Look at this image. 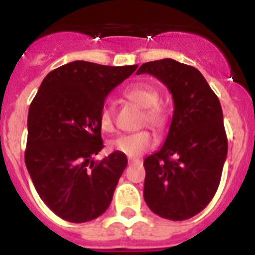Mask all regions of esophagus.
Instances as JSON below:
<instances>
[{"instance_id": "obj_1", "label": "esophagus", "mask_w": 255, "mask_h": 255, "mask_svg": "<svg viewBox=\"0 0 255 255\" xmlns=\"http://www.w3.org/2000/svg\"><path fill=\"white\" fill-rule=\"evenodd\" d=\"M139 162H140V161H139V159H134V158H129V159H128V163H129V164L139 163Z\"/></svg>"}]
</instances>
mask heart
<instances>
[{
    "label": "heart",
    "instance_id": "b5f03b06",
    "mask_svg": "<svg viewBox=\"0 0 255 255\" xmlns=\"http://www.w3.org/2000/svg\"><path fill=\"white\" fill-rule=\"evenodd\" d=\"M125 97L128 100L141 107L144 111V121L153 128V129H162L166 123V116L161 107L158 106L159 93L153 85L145 83H136L130 85L125 91ZM101 129L103 131H112L114 130V112L110 105H103L98 116ZM155 139L149 131L131 132L117 136L110 143V148L116 152H120L128 157H139L150 148L154 147Z\"/></svg>",
    "mask_w": 255,
    "mask_h": 255
}]
</instances>
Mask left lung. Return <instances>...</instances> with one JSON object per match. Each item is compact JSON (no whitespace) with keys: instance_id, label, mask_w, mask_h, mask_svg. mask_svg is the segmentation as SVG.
<instances>
[{"instance_id":"8db88e82","label":"left lung","mask_w":255,"mask_h":255,"mask_svg":"<svg viewBox=\"0 0 255 255\" xmlns=\"http://www.w3.org/2000/svg\"><path fill=\"white\" fill-rule=\"evenodd\" d=\"M163 83L173 100L167 138L144 159V200L162 218L184 221L215 197L227 155L222 108L198 69L172 58L150 61L136 71Z\"/></svg>"}]
</instances>
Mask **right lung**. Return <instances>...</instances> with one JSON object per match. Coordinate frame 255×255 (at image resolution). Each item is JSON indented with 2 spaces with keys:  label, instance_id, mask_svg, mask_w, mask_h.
I'll return each instance as SVG.
<instances>
[{
  "label": "right lung",
  "instance_id": "1",
  "mask_svg": "<svg viewBox=\"0 0 255 255\" xmlns=\"http://www.w3.org/2000/svg\"><path fill=\"white\" fill-rule=\"evenodd\" d=\"M136 67L73 61L52 70L29 107L26 168L40 199L62 220L88 222L111 204L128 158L112 152L94 163L103 148L98 116L108 93Z\"/></svg>",
  "mask_w": 255,
  "mask_h": 255
}]
</instances>
